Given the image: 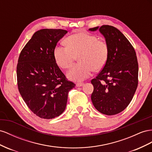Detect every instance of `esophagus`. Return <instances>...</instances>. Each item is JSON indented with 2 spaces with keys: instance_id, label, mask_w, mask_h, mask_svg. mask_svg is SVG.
<instances>
[{
  "instance_id": "34e87169",
  "label": "esophagus",
  "mask_w": 152,
  "mask_h": 152,
  "mask_svg": "<svg viewBox=\"0 0 152 152\" xmlns=\"http://www.w3.org/2000/svg\"><path fill=\"white\" fill-rule=\"evenodd\" d=\"M83 85H84L83 83H76V86H77V87H80V86H82Z\"/></svg>"
}]
</instances>
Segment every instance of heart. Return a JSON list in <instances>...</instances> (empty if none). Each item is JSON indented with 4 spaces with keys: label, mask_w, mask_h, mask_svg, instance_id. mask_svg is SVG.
<instances>
[{
    "label": "heart",
    "mask_w": 152,
    "mask_h": 152,
    "mask_svg": "<svg viewBox=\"0 0 152 152\" xmlns=\"http://www.w3.org/2000/svg\"><path fill=\"white\" fill-rule=\"evenodd\" d=\"M67 46H57L54 50V58L63 69H69L77 57L80 63L74 66L67 73L69 80L81 81L91 75L93 71H100L105 66L109 57V46L97 36L80 32L69 36Z\"/></svg>",
    "instance_id": "b5f03b06"
}]
</instances>
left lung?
Instances as JSON below:
<instances>
[{
	"mask_svg": "<svg viewBox=\"0 0 152 152\" xmlns=\"http://www.w3.org/2000/svg\"><path fill=\"white\" fill-rule=\"evenodd\" d=\"M97 29L109 46V57L105 66L91 83L94 92L91 99L101 113L114 115L124 111L132 101L138 85V63L131 42L118 29L111 25Z\"/></svg>",
	"mask_w": 152,
	"mask_h": 152,
	"instance_id": "obj_1",
	"label": "left lung"
}]
</instances>
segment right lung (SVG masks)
I'll return each instance as SVG.
<instances>
[{"label":"right lung","mask_w":152,"mask_h":152,"mask_svg":"<svg viewBox=\"0 0 152 152\" xmlns=\"http://www.w3.org/2000/svg\"><path fill=\"white\" fill-rule=\"evenodd\" d=\"M67 33L62 29H41L34 34L19 56L16 67L18 90L34 114L52 119L66 109L69 90L75 84L68 81L54 58L58 41Z\"/></svg>","instance_id":"obj_1"}]
</instances>
